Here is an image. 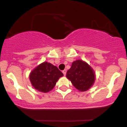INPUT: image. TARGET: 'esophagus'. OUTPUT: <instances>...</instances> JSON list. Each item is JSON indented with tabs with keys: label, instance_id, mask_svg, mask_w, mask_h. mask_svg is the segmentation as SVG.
Instances as JSON below:
<instances>
[{
	"label": "esophagus",
	"instance_id": "obj_1",
	"mask_svg": "<svg viewBox=\"0 0 127 127\" xmlns=\"http://www.w3.org/2000/svg\"><path fill=\"white\" fill-rule=\"evenodd\" d=\"M62 73H63L64 76H65L66 74V69H64V70L62 71Z\"/></svg>",
	"mask_w": 127,
	"mask_h": 127
}]
</instances>
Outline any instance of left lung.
I'll use <instances>...</instances> for the list:
<instances>
[{
    "label": "left lung",
    "instance_id": "obj_1",
    "mask_svg": "<svg viewBox=\"0 0 127 127\" xmlns=\"http://www.w3.org/2000/svg\"><path fill=\"white\" fill-rule=\"evenodd\" d=\"M66 77L76 88L80 91H85L94 84L95 74L87 63L79 60L73 62L71 67L66 72Z\"/></svg>",
    "mask_w": 127,
    "mask_h": 127
}]
</instances>
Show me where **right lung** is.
<instances>
[{
    "mask_svg": "<svg viewBox=\"0 0 127 127\" xmlns=\"http://www.w3.org/2000/svg\"><path fill=\"white\" fill-rule=\"evenodd\" d=\"M63 76L57 66L44 62L31 72L29 80L36 90L46 93L53 90L58 80Z\"/></svg>",
    "mask_w": 127,
    "mask_h": 127,
    "instance_id": "right-lung-1",
    "label": "right lung"
}]
</instances>
